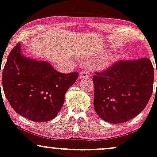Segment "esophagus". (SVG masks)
<instances>
[{
  "mask_svg": "<svg viewBox=\"0 0 157 157\" xmlns=\"http://www.w3.org/2000/svg\"><path fill=\"white\" fill-rule=\"evenodd\" d=\"M89 71L87 70H84L82 71H81L80 73V78H87V77L89 76Z\"/></svg>",
  "mask_w": 157,
  "mask_h": 157,
  "instance_id": "1",
  "label": "esophagus"
}]
</instances>
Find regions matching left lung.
I'll list each match as a JSON object with an SVG mask.
<instances>
[{"label":"left lung","mask_w":157,"mask_h":157,"mask_svg":"<svg viewBox=\"0 0 157 157\" xmlns=\"http://www.w3.org/2000/svg\"><path fill=\"white\" fill-rule=\"evenodd\" d=\"M154 79V67L147 58L119 61L106 70L96 72L93 82L96 113L113 124L136 117L152 95Z\"/></svg>","instance_id":"1"}]
</instances>
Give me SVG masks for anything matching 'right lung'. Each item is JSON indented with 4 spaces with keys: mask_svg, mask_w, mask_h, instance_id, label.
I'll list each match as a JSON object with an SVG mask.
<instances>
[{
    "mask_svg": "<svg viewBox=\"0 0 157 157\" xmlns=\"http://www.w3.org/2000/svg\"><path fill=\"white\" fill-rule=\"evenodd\" d=\"M78 77L77 72L61 73L48 62L25 57L18 43L3 70L2 87L15 112L29 120L44 122L57 116L65 93Z\"/></svg>",
    "mask_w": 157,
    "mask_h": 157,
    "instance_id": "add662e5",
    "label": "right lung"
}]
</instances>
